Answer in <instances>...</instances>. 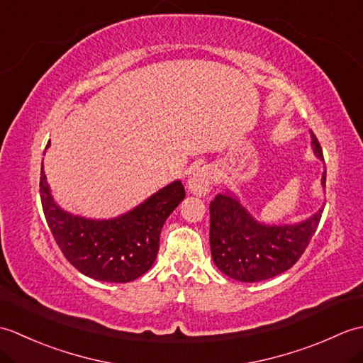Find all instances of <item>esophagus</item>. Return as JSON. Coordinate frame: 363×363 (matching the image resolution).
<instances>
[{
    "label": "esophagus",
    "mask_w": 363,
    "mask_h": 363,
    "mask_svg": "<svg viewBox=\"0 0 363 363\" xmlns=\"http://www.w3.org/2000/svg\"><path fill=\"white\" fill-rule=\"evenodd\" d=\"M213 184V169L211 167H201L195 169L187 182V190L196 196H204L211 191Z\"/></svg>",
    "instance_id": "obj_1"
}]
</instances>
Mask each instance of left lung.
Instances as JSON below:
<instances>
[{
    "label": "left lung",
    "mask_w": 363,
    "mask_h": 363,
    "mask_svg": "<svg viewBox=\"0 0 363 363\" xmlns=\"http://www.w3.org/2000/svg\"><path fill=\"white\" fill-rule=\"evenodd\" d=\"M312 150L321 162V146L311 130ZM326 169L321 176L325 189ZM211 252L221 273L240 282L274 277L296 264L318 228L323 207L309 218L290 225H265L256 220L234 191L211 201Z\"/></svg>",
    "instance_id": "1"
}]
</instances>
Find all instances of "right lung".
<instances>
[{
	"label": "right lung",
	"instance_id": "obj_1",
	"mask_svg": "<svg viewBox=\"0 0 363 363\" xmlns=\"http://www.w3.org/2000/svg\"><path fill=\"white\" fill-rule=\"evenodd\" d=\"M40 198L46 223L67 260L91 279L121 284L137 279L152 267L160 230L186 198V190L181 181H173L133 211L94 220L67 212L54 201L42 165Z\"/></svg>",
	"mask_w": 363,
	"mask_h": 363
}]
</instances>
